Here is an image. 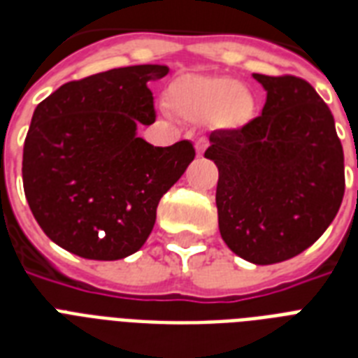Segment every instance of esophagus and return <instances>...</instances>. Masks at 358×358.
Returning <instances> with one entry per match:
<instances>
[{
    "label": "esophagus",
    "mask_w": 358,
    "mask_h": 358,
    "mask_svg": "<svg viewBox=\"0 0 358 358\" xmlns=\"http://www.w3.org/2000/svg\"><path fill=\"white\" fill-rule=\"evenodd\" d=\"M206 146H208V141L202 137V139H199L195 143V150H196V156H202L204 154V150H206Z\"/></svg>",
    "instance_id": "34e87169"
}]
</instances>
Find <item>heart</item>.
Segmentation results:
<instances>
[{
  "label": "heart",
  "mask_w": 358,
  "mask_h": 358,
  "mask_svg": "<svg viewBox=\"0 0 358 358\" xmlns=\"http://www.w3.org/2000/svg\"><path fill=\"white\" fill-rule=\"evenodd\" d=\"M167 100L185 119L208 117V122L221 131H236L247 126L256 108L249 89L224 76H182L171 85Z\"/></svg>",
  "instance_id": "obj_1"
}]
</instances>
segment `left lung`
Returning <instances> with one entry per match:
<instances>
[{
    "instance_id": "left-lung-1",
    "label": "left lung",
    "mask_w": 358,
    "mask_h": 358,
    "mask_svg": "<svg viewBox=\"0 0 358 358\" xmlns=\"http://www.w3.org/2000/svg\"><path fill=\"white\" fill-rule=\"evenodd\" d=\"M266 91L260 117L212 131L204 152L219 169V232L239 258L269 266L308 249L344 199V150L331 109L294 76L252 74Z\"/></svg>"
}]
</instances>
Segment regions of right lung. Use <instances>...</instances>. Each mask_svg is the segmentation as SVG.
Masks as SVG:
<instances>
[{"label": "right lung", "instance_id": "add662e5", "mask_svg": "<svg viewBox=\"0 0 358 358\" xmlns=\"http://www.w3.org/2000/svg\"><path fill=\"white\" fill-rule=\"evenodd\" d=\"M165 64H135L70 81L36 106L24 143L25 199L53 243L87 260H120L145 245L162 196L195 157L189 141L152 146L148 81Z\"/></svg>", "mask_w": 358, "mask_h": 358}]
</instances>
